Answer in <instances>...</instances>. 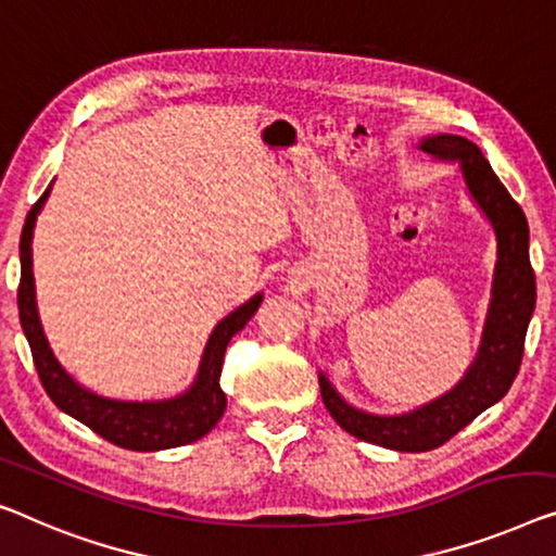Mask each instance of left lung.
<instances>
[{
    "instance_id": "obj_1",
    "label": "left lung",
    "mask_w": 556,
    "mask_h": 556,
    "mask_svg": "<svg viewBox=\"0 0 556 556\" xmlns=\"http://www.w3.org/2000/svg\"><path fill=\"white\" fill-rule=\"evenodd\" d=\"M421 149L442 160L462 162L469 192L496 231V269L482 346L475 364L450 394L402 417H375L350 407L327 377H319L325 407L344 432L396 452L437 450L509 392L525 357V337L536 300L527 217L479 147L464 137L439 135L425 139Z\"/></svg>"
}]
</instances>
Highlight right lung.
<instances>
[{
	"instance_id": "add662e5",
	"label": "right lung",
	"mask_w": 556,
	"mask_h": 556,
	"mask_svg": "<svg viewBox=\"0 0 556 556\" xmlns=\"http://www.w3.org/2000/svg\"><path fill=\"white\" fill-rule=\"evenodd\" d=\"M49 189L41 194L24 222L20 239V260L22 277L16 289V302H20V321L27 337L31 359H35L39 382L45 387L56 407L70 414L81 425H87L106 442L122 446L131 452H160L172 446L192 444L202 439L212 427L222 419L227 409V396L219 387L222 364L231 337L252 319L256 306L262 302V294L252 296L250 302L231 312L227 319H222L217 329L212 331L206 342L202 364H199L197 382L187 394L169 402H114L97 396L87 389H81L74 379L60 367L49 350L45 331H41L35 302V275H31V229H35L37 214L49 197Z\"/></svg>"
}]
</instances>
